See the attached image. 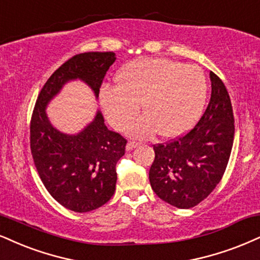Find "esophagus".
Here are the masks:
<instances>
[{
  "label": "esophagus",
  "instance_id": "obj_1",
  "mask_svg": "<svg viewBox=\"0 0 260 260\" xmlns=\"http://www.w3.org/2000/svg\"><path fill=\"white\" fill-rule=\"evenodd\" d=\"M137 146H139V143L134 142V141H130V142H127V145H126V150H131V149L136 148Z\"/></svg>",
  "mask_w": 260,
  "mask_h": 260
}]
</instances>
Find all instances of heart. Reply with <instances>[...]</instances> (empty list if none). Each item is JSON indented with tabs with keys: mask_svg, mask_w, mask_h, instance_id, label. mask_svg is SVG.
<instances>
[{
	"mask_svg": "<svg viewBox=\"0 0 260 260\" xmlns=\"http://www.w3.org/2000/svg\"><path fill=\"white\" fill-rule=\"evenodd\" d=\"M117 86L100 92L102 110L117 130H124L136 117L141 102L146 113L129 127L133 136L146 139L159 130L164 137L184 134L203 112L207 82L195 65L169 59H140L118 72Z\"/></svg>",
	"mask_w": 260,
	"mask_h": 260,
	"instance_id": "heart-1",
	"label": "heart"
}]
</instances>
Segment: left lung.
Segmentation results:
<instances>
[{"instance_id":"8db88e82","label":"left lung","mask_w":260,"mask_h":260,"mask_svg":"<svg viewBox=\"0 0 260 260\" xmlns=\"http://www.w3.org/2000/svg\"><path fill=\"white\" fill-rule=\"evenodd\" d=\"M211 99L195 126L183 136L153 146L149 170L154 193L178 208H190L212 193L225 172L235 125L225 85L210 72Z\"/></svg>"}]
</instances>
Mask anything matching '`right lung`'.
<instances>
[{
	"mask_svg": "<svg viewBox=\"0 0 260 260\" xmlns=\"http://www.w3.org/2000/svg\"><path fill=\"white\" fill-rule=\"evenodd\" d=\"M114 61L113 52L72 56L48 78L32 112L30 147L38 175L57 203L75 212L96 210L114 194L115 165L125 154L126 140L107 129L99 111L77 135L60 133L50 124L46 107L63 84L73 79L85 82L98 98L106 72Z\"/></svg>",
	"mask_w": 260,
	"mask_h": 260,
	"instance_id": "obj_1",
	"label": "right lung"
}]
</instances>
